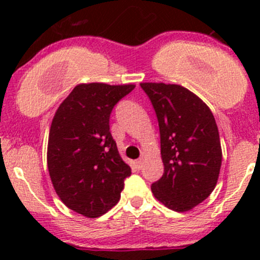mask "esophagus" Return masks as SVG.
<instances>
[{"label":"esophagus","mask_w":260,"mask_h":260,"mask_svg":"<svg viewBox=\"0 0 260 260\" xmlns=\"http://www.w3.org/2000/svg\"><path fill=\"white\" fill-rule=\"evenodd\" d=\"M135 166H136V169H137V170L142 169V166H143V161H142V159H137V161L135 162Z\"/></svg>","instance_id":"obj_1"}]
</instances>
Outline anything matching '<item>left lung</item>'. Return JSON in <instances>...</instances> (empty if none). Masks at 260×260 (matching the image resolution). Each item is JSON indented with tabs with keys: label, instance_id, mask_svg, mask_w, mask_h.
Returning a JSON list of instances; mask_svg holds the SVG:
<instances>
[{
	"label": "left lung",
	"instance_id": "left-lung-1",
	"mask_svg": "<svg viewBox=\"0 0 260 260\" xmlns=\"http://www.w3.org/2000/svg\"><path fill=\"white\" fill-rule=\"evenodd\" d=\"M161 137L164 175L152 183L154 198L169 209L188 211L214 191L221 167L219 131L210 108L177 84L141 83Z\"/></svg>",
	"mask_w": 260,
	"mask_h": 260
}]
</instances>
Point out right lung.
<instances>
[{
	"label": "right lung",
	"instance_id": "right-lung-1",
	"mask_svg": "<svg viewBox=\"0 0 260 260\" xmlns=\"http://www.w3.org/2000/svg\"><path fill=\"white\" fill-rule=\"evenodd\" d=\"M133 84H79L52 118L48 169L60 200L83 216L99 217L119 201L131 167L109 131L114 106Z\"/></svg>",
	"mask_w": 260,
	"mask_h": 260
}]
</instances>
